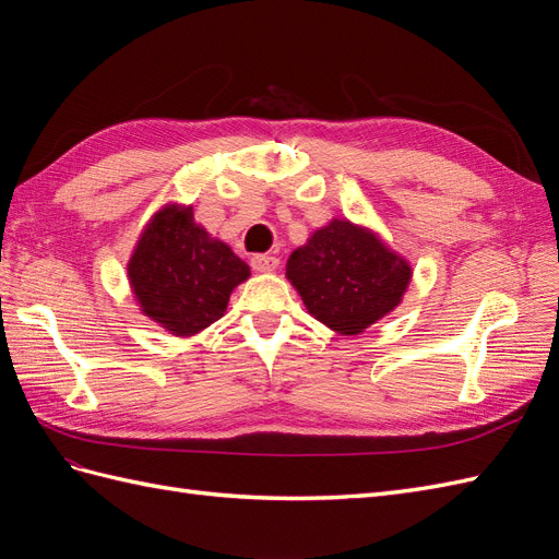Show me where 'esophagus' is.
<instances>
[{"instance_id":"1","label":"esophagus","mask_w":559,"mask_h":559,"mask_svg":"<svg viewBox=\"0 0 559 559\" xmlns=\"http://www.w3.org/2000/svg\"><path fill=\"white\" fill-rule=\"evenodd\" d=\"M249 263L253 270H257V273H270V270L277 267V259L267 257V253H253Z\"/></svg>"}]
</instances>
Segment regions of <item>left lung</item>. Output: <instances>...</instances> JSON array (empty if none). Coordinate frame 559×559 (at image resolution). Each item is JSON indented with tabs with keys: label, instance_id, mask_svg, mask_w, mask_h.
<instances>
[{
	"label": "left lung",
	"instance_id": "1",
	"mask_svg": "<svg viewBox=\"0 0 559 559\" xmlns=\"http://www.w3.org/2000/svg\"><path fill=\"white\" fill-rule=\"evenodd\" d=\"M286 280L317 321L352 337L401 306L413 265L373 228L335 216L292 251Z\"/></svg>",
	"mask_w": 559,
	"mask_h": 559
}]
</instances>
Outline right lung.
<instances>
[{
	"mask_svg": "<svg viewBox=\"0 0 559 559\" xmlns=\"http://www.w3.org/2000/svg\"><path fill=\"white\" fill-rule=\"evenodd\" d=\"M140 312L175 337H193L226 314L249 265L202 228L193 205L167 202L142 228L128 259Z\"/></svg>",
	"mask_w": 559,
	"mask_h": 559,
	"instance_id": "obj_1",
	"label": "right lung"
}]
</instances>
